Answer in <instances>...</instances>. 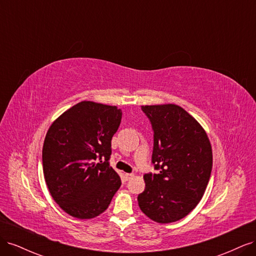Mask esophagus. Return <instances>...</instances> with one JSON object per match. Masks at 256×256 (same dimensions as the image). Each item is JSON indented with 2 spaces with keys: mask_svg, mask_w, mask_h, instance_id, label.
Returning a JSON list of instances; mask_svg holds the SVG:
<instances>
[{
  "mask_svg": "<svg viewBox=\"0 0 256 256\" xmlns=\"http://www.w3.org/2000/svg\"><path fill=\"white\" fill-rule=\"evenodd\" d=\"M131 178H134V174H130V173H126L125 174V180H130Z\"/></svg>",
  "mask_w": 256,
  "mask_h": 256,
  "instance_id": "34e87169",
  "label": "esophagus"
}]
</instances>
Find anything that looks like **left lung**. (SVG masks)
I'll list each match as a JSON object with an SVG mask.
<instances>
[{"label": "left lung", "instance_id": "1", "mask_svg": "<svg viewBox=\"0 0 256 256\" xmlns=\"http://www.w3.org/2000/svg\"><path fill=\"white\" fill-rule=\"evenodd\" d=\"M154 130L152 161L158 174H145L141 210L154 222L184 218L200 203L210 178L212 150L206 131L182 106H142Z\"/></svg>", "mask_w": 256, "mask_h": 256}]
</instances>
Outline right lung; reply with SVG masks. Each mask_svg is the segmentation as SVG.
<instances>
[{
    "mask_svg": "<svg viewBox=\"0 0 256 256\" xmlns=\"http://www.w3.org/2000/svg\"><path fill=\"white\" fill-rule=\"evenodd\" d=\"M120 120L118 106L81 102L60 115L46 134V184L56 204L76 219L102 214L120 187V177L109 164Z\"/></svg>",
    "mask_w": 256,
    "mask_h": 256,
    "instance_id": "1",
    "label": "right lung"
}]
</instances>
